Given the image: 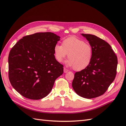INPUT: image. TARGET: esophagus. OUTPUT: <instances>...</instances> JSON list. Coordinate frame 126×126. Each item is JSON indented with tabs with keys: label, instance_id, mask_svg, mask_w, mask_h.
Wrapping results in <instances>:
<instances>
[{
	"label": "esophagus",
	"instance_id": "obj_1",
	"mask_svg": "<svg viewBox=\"0 0 126 126\" xmlns=\"http://www.w3.org/2000/svg\"><path fill=\"white\" fill-rule=\"evenodd\" d=\"M68 71V70L66 69V68H63V72H64V73H67V72Z\"/></svg>",
	"mask_w": 126,
	"mask_h": 126
}]
</instances>
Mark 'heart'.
<instances>
[{
    "label": "heart",
    "instance_id": "b5f03b06",
    "mask_svg": "<svg viewBox=\"0 0 126 126\" xmlns=\"http://www.w3.org/2000/svg\"><path fill=\"white\" fill-rule=\"evenodd\" d=\"M56 60L59 63L63 62L68 54V59L66 63L73 67L76 71L85 69L90 64L93 57V49L91 46L82 39L75 37L64 39L62 46L56 45L54 48Z\"/></svg>",
    "mask_w": 126,
    "mask_h": 126
}]
</instances>
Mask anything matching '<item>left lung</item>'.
I'll return each instance as SVG.
<instances>
[{"mask_svg": "<svg viewBox=\"0 0 126 126\" xmlns=\"http://www.w3.org/2000/svg\"><path fill=\"white\" fill-rule=\"evenodd\" d=\"M93 49L89 65L76 72L72 82L76 93L85 98L101 96L113 81L117 74V57L110 45L96 36L81 33Z\"/></svg>", "mask_w": 126, "mask_h": 126, "instance_id": "8db88e82", "label": "left lung"}]
</instances>
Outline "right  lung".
Instances as JSON below:
<instances>
[{
  "mask_svg": "<svg viewBox=\"0 0 126 126\" xmlns=\"http://www.w3.org/2000/svg\"><path fill=\"white\" fill-rule=\"evenodd\" d=\"M60 37L38 32L22 37L8 57L11 85L25 98L38 100L50 93L56 79L63 74V65L56 60L54 48Z\"/></svg>",
  "mask_w": 126,
  "mask_h": 126,
  "instance_id": "right-lung-1",
  "label": "right lung"
}]
</instances>
